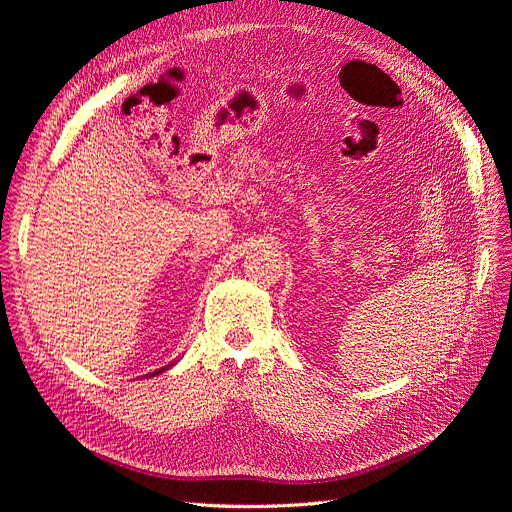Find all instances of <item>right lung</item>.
I'll return each instance as SVG.
<instances>
[{
  "instance_id": "right-lung-1",
  "label": "right lung",
  "mask_w": 512,
  "mask_h": 512,
  "mask_svg": "<svg viewBox=\"0 0 512 512\" xmlns=\"http://www.w3.org/2000/svg\"><path fill=\"white\" fill-rule=\"evenodd\" d=\"M159 372H163V368H161V370H155V372H153V376H155V374H159ZM148 376H151V374H148Z\"/></svg>"
}]
</instances>
